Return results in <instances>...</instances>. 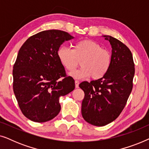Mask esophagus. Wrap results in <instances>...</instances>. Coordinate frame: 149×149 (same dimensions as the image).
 Returning <instances> with one entry per match:
<instances>
[{"label":"esophagus","instance_id":"34e87169","mask_svg":"<svg viewBox=\"0 0 149 149\" xmlns=\"http://www.w3.org/2000/svg\"><path fill=\"white\" fill-rule=\"evenodd\" d=\"M75 87L76 88H78L79 87V81H75Z\"/></svg>","mask_w":149,"mask_h":149}]
</instances>
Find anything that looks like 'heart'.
<instances>
[{"label": "heart", "instance_id": "b5f03b06", "mask_svg": "<svg viewBox=\"0 0 149 149\" xmlns=\"http://www.w3.org/2000/svg\"><path fill=\"white\" fill-rule=\"evenodd\" d=\"M57 56L61 64L69 72L77 68L81 60V67L70 74L77 79L91 77L94 79L103 77L111 64V54L102 49L99 43L91 40H82L75 42L73 48L62 46L58 49Z\"/></svg>", "mask_w": 149, "mask_h": 149}]
</instances>
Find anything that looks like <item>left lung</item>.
Wrapping results in <instances>:
<instances>
[{
	"instance_id": "obj_1",
	"label": "left lung",
	"mask_w": 149,
	"mask_h": 149,
	"mask_svg": "<svg viewBox=\"0 0 149 149\" xmlns=\"http://www.w3.org/2000/svg\"><path fill=\"white\" fill-rule=\"evenodd\" d=\"M103 36L112 47L111 67L101 79L79 85L85 93L82 116L87 123L95 126L107 125L119 117L131 93L135 73L129 48L117 38Z\"/></svg>"
}]
</instances>
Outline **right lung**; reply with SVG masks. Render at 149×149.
<instances>
[{
  "instance_id": "right-lung-1",
  "label": "right lung",
  "mask_w": 149,
  "mask_h": 149,
  "mask_svg": "<svg viewBox=\"0 0 149 149\" xmlns=\"http://www.w3.org/2000/svg\"><path fill=\"white\" fill-rule=\"evenodd\" d=\"M72 38L62 30H45L28 38L18 52L13 91L22 113L32 121L54 119L61 109L60 97L74 90V79L66 77L57 56L61 45Z\"/></svg>"
}]
</instances>
